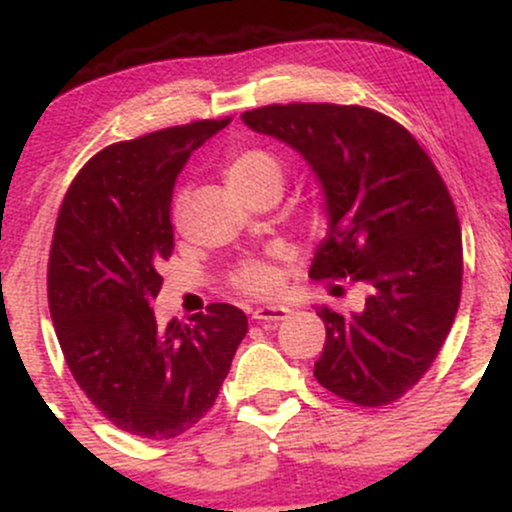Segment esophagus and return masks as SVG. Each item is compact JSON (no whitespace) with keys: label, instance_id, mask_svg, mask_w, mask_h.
<instances>
[{"label":"esophagus","instance_id":"34e87169","mask_svg":"<svg viewBox=\"0 0 512 512\" xmlns=\"http://www.w3.org/2000/svg\"><path fill=\"white\" fill-rule=\"evenodd\" d=\"M291 315V308L289 305H262V308H257L252 317H255L257 322H279V320H286V317Z\"/></svg>","mask_w":512,"mask_h":512}]
</instances>
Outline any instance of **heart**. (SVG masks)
Listing matches in <instances>:
<instances>
[{
  "mask_svg": "<svg viewBox=\"0 0 512 512\" xmlns=\"http://www.w3.org/2000/svg\"><path fill=\"white\" fill-rule=\"evenodd\" d=\"M226 180L236 195H248L262 185H276L281 190L284 182V168L279 158L264 149H243L236 151L226 163ZM233 284L250 296H267L279 284V274L272 264L252 262L245 264L240 272L233 276Z\"/></svg>",
  "mask_w": 512,
  "mask_h": 512,
  "instance_id": "heart-1",
  "label": "heart"
}]
</instances>
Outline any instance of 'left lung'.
<instances>
[{
	"label": "left lung",
	"mask_w": 512,
	"mask_h": 512,
	"mask_svg": "<svg viewBox=\"0 0 512 512\" xmlns=\"http://www.w3.org/2000/svg\"><path fill=\"white\" fill-rule=\"evenodd\" d=\"M252 132L305 158L325 197L327 238L310 276H351L361 313L322 305L317 383L358 407L395 402L421 380L448 337L462 291V236L448 187L419 142L361 105H264L240 115Z\"/></svg>",
	"instance_id": "8db88e82"
}]
</instances>
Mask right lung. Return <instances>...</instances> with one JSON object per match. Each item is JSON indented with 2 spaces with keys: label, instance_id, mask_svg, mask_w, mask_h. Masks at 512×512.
<instances>
[{
  "label": "right lung",
  "instance_id": "1",
  "mask_svg": "<svg viewBox=\"0 0 512 512\" xmlns=\"http://www.w3.org/2000/svg\"><path fill=\"white\" fill-rule=\"evenodd\" d=\"M231 122L199 120L103 149L81 168L57 216L48 303L64 361L84 395L132 436L190 431L219 397L248 317L211 303L192 325L156 322L170 202L187 158Z\"/></svg>",
  "mask_w": 512,
  "mask_h": 512
}]
</instances>
